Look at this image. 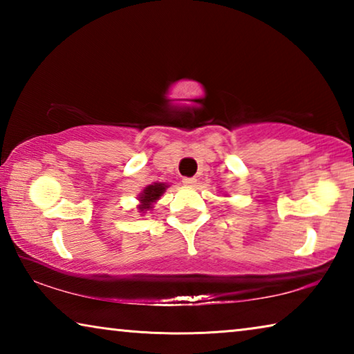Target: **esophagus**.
Segmentation results:
<instances>
[{"mask_svg":"<svg viewBox=\"0 0 354 354\" xmlns=\"http://www.w3.org/2000/svg\"><path fill=\"white\" fill-rule=\"evenodd\" d=\"M183 184L184 185H195L196 179L195 178H183Z\"/></svg>","mask_w":354,"mask_h":354,"instance_id":"obj_1","label":"esophagus"}]
</instances>
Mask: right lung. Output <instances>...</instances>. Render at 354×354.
I'll list each match as a JSON object with an SVG mask.
<instances>
[{"label": "right lung", "instance_id": "obj_1", "mask_svg": "<svg viewBox=\"0 0 354 354\" xmlns=\"http://www.w3.org/2000/svg\"><path fill=\"white\" fill-rule=\"evenodd\" d=\"M164 190H165V184L154 183V184H151V185H148V187H147L145 190H143V194L139 196L140 203H142V205L139 206L140 212L147 211V209L151 207L153 203H154L156 200H159V196L164 194Z\"/></svg>", "mask_w": 354, "mask_h": 354}]
</instances>
